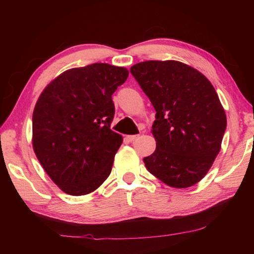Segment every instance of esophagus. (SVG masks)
<instances>
[{
  "label": "esophagus",
  "mask_w": 254,
  "mask_h": 254,
  "mask_svg": "<svg viewBox=\"0 0 254 254\" xmlns=\"http://www.w3.org/2000/svg\"><path fill=\"white\" fill-rule=\"evenodd\" d=\"M127 139L130 141V142H134L135 140L139 139V135H127Z\"/></svg>",
  "instance_id": "1"
}]
</instances>
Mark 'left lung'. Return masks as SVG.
I'll return each instance as SVG.
<instances>
[{"label":"left lung","mask_w":254,"mask_h":254,"mask_svg":"<svg viewBox=\"0 0 254 254\" xmlns=\"http://www.w3.org/2000/svg\"><path fill=\"white\" fill-rule=\"evenodd\" d=\"M130 71L157 112L151 130L157 147L143 159L149 173L174 188L197 184L220 152L226 128L213 85L176 60H149Z\"/></svg>","instance_id":"1"}]
</instances>
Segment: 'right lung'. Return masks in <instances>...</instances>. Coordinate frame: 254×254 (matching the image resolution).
<instances>
[{
	"label": "right lung",
	"mask_w": 254,
	"mask_h": 254,
	"mask_svg": "<svg viewBox=\"0 0 254 254\" xmlns=\"http://www.w3.org/2000/svg\"><path fill=\"white\" fill-rule=\"evenodd\" d=\"M128 70L109 64L71 68L41 93L32 115V145L57 186L72 196L89 194L109 177L123 137L111 130L112 95Z\"/></svg>",
	"instance_id": "right-lung-1"
}]
</instances>
